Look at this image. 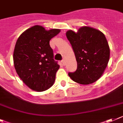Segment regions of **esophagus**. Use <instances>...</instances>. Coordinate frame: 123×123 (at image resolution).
I'll return each instance as SVG.
<instances>
[{
	"label": "esophagus",
	"mask_w": 123,
	"mask_h": 123,
	"mask_svg": "<svg viewBox=\"0 0 123 123\" xmlns=\"http://www.w3.org/2000/svg\"><path fill=\"white\" fill-rule=\"evenodd\" d=\"M62 65L65 66V64H66V61H65L64 59H63L62 61Z\"/></svg>",
	"instance_id": "1"
}]
</instances>
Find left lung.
Masks as SVG:
<instances>
[{"instance_id": "left-lung-1", "label": "left lung", "mask_w": 123, "mask_h": 123, "mask_svg": "<svg viewBox=\"0 0 123 123\" xmlns=\"http://www.w3.org/2000/svg\"><path fill=\"white\" fill-rule=\"evenodd\" d=\"M66 37L73 47L77 68L68 74L74 82L87 85L98 81L108 66L110 49L105 34L89 26L79 28L77 32H66Z\"/></svg>"}]
</instances>
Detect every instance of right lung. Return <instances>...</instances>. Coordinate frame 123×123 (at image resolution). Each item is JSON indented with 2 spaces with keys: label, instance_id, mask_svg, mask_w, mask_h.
<instances>
[{
  "label": "right lung",
  "instance_id": "add662e5",
  "mask_svg": "<svg viewBox=\"0 0 123 123\" xmlns=\"http://www.w3.org/2000/svg\"><path fill=\"white\" fill-rule=\"evenodd\" d=\"M61 32L36 25L17 39L13 54L14 68L22 81L32 90L42 92L54 84L59 65L54 60L49 41Z\"/></svg>",
  "mask_w": 123,
  "mask_h": 123
}]
</instances>
